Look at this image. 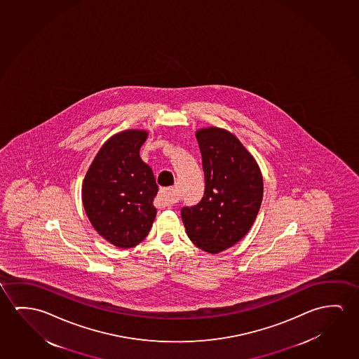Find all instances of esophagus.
<instances>
[{
	"label": "esophagus",
	"mask_w": 359,
	"mask_h": 359,
	"mask_svg": "<svg viewBox=\"0 0 359 359\" xmlns=\"http://www.w3.org/2000/svg\"><path fill=\"white\" fill-rule=\"evenodd\" d=\"M160 203L163 205H170L177 203V196L174 188H163L159 191Z\"/></svg>",
	"instance_id": "esophagus-1"
}]
</instances>
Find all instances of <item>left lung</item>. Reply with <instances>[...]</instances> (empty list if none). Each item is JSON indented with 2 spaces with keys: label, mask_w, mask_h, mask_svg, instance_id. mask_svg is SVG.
<instances>
[{
  "label": "left lung",
  "mask_w": 359,
  "mask_h": 359,
  "mask_svg": "<svg viewBox=\"0 0 359 359\" xmlns=\"http://www.w3.org/2000/svg\"><path fill=\"white\" fill-rule=\"evenodd\" d=\"M195 135L203 156L205 193L199 204L182 208V222L194 245L219 254L254 225L264 180L257 161L232 133L209 127Z\"/></svg>",
  "instance_id": "obj_1"
}]
</instances>
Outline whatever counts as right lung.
I'll list each match as a JSON object with an SVG mask.
<instances>
[{
    "label": "right lung",
    "instance_id": "1",
    "mask_svg": "<svg viewBox=\"0 0 359 359\" xmlns=\"http://www.w3.org/2000/svg\"><path fill=\"white\" fill-rule=\"evenodd\" d=\"M148 132L128 129L108 139L95 155L82 185V201L95 231L116 248L142 243L153 226L158 194L153 170L139 150Z\"/></svg>",
    "mask_w": 359,
    "mask_h": 359
}]
</instances>
